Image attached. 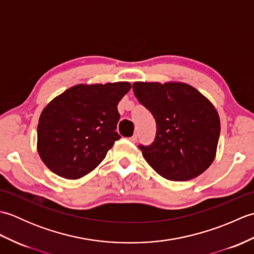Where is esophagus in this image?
Returning <instances> with one entry per match:
<instances>
[{
  "label": "esophagus",
  "mask_w": 254,
  "mask_h": 254,
  "mask_svg": "<svg viewBox=\"0 0 254 254\" xmlns=\"http://www.w3.org/2000/svg\"><path fill=\"white\" fill-rule=\"evenodd\" d=\"M128 139H130V141L131 142H133V143H135L136 141H137V134H134V135L133 136H131L130 138H128Z\"/></svg>",
  "instance_id": "1"
}]
</instances>
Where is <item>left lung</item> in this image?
Wrapping results in <instances>:
<instances>
[{"mask_svg": "<svg viewBox=\"0 0 254 254\" xmlns=\"http://www.w3.org/2000/svg\"><path fill=\"white\" fill-rule=\"evenodd\" d=\"M133 91L157 127L152 144L138 145L148 165L172 181L203 174L216 155L220 133L218 113L209 100L183 83L136 82Z\"/></svg>", "mask_w": 254, "mask_h": 254, "instance_id": "obj_1", "label": "left lung"}]
</instances>
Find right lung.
Returning a JSON list of instances; mask_svg holds the SVG:
<instances>
[{
	"instance_id": "right-lung-1",
	"label": "right lung",
	"mask_w": 254,
	"mask_h": 254,
	"mask_svg": "<svg viewBox=\"0 0 254 254\" xmlns=\"http://www.w3.org/2000/svg\"><path fill=\"white\" fill-rule=\"evenodd\" d=\"M131 89L127 82L76 85L56 97L38 123V153L65 179H78L98 166L121 136L118 104Z\"/></svg>"
}]
</instances>
